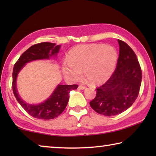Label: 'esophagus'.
I'll return each mask as SVG.
<instances>
[{
  "instance_id": "esophagus-1",
  "label": "esophagus",
  "mask_w": 156,
  "mask_h": 156,
  "mask_svg": "<svg viewBox=\"0 0 156 156\" xmlns=\"http://www.w3.org/2000/svg\"><path fill=\"white\" fill-rule=\"evenodd\" d=\"M86 89L85 87H83V86H79L78 87L79 90H84V89Z\"/></svg>"
}]
</instances>
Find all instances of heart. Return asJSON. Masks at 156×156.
<instances>
[{
	"mask_svg": "<svg viewBox=\"0 0 156 156\" xmlns=\"http://www.w3.org/2000/svg\"><path fill=\"white\" fill-rule=\"evenodd\" d=\"M114 47L105 44H91L76 47L69 51L67 61L62 66L63 74L70 80L83 75L94 85L104 83L112 76L118 62Z\"/></svg>",
	"mask_w": 156,
	"mask_h": 156,
	"instance_id": "obj_1",
	"label": "heart"
}]
</instances>
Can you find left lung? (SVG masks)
<instances>
[{"label":"left lung","instance_id":"obj_1","mask_svg":"<svg viewBox=\"0 0 156 156\" xmlns=\"http://www.w3.org/2000/svg\"><path fill=\"white\" fill-rule=\"evenodd\" d=\"M119 57L115 72L106 83L97 88L90 106L100 114L111 116L125 112L138 96L142 71L136 55L124 41L118 40Z\"/></svg>","mask_w":156,"mask_h":156}]
</instances>
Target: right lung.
Wrapping results in <instances>:
<instances>
[{"mask_svg":"<svg viewBox=\"0 0 156 156\" xmlns=\"http://www.w3.org/2000/svg\"><path fill=\"white\" fill-rule=\"evenodd\" d=\"M61 46L55 43H41L34 44L21 55L13 69L12 87L14 94L21 106L34 118L50 120L58 117L67 107L71 91L78 88L77 84L62 85L58 84L48 98L39 104H30L23 100L18 92L16 80L18 75L27 63L39 60H49L57 56Z\"/></svg>","mask_w":156,"mask_h":156,"instance_id":"add662e5","label":"right lung"}]
</instances>
